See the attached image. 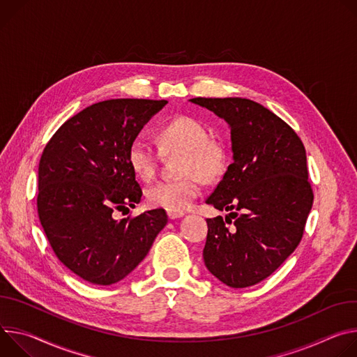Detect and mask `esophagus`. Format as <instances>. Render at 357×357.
Masks as SVG:
<instances>
[{"label":"esophagus","instance_id":"obj_1","mask_svg":"<svg viewBox=\"0 0 357 357\" xmlns=\"http://www.w3.org/2000/svg\"><path fill=\"white\" fill-rule=\"evenodd\" d=\"M167 215L170 220H177V218L184 217V213L183 211H167Z\"/></svg>","mask_w":357,"mask_h":357}]
</instances>
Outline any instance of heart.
<instances>
[{
  "label": "heart",
  "instance_id": "1",
  "mask_svg": "<svg viewBox=\"0 0 357 357\" xmlns=\"http://www.w3.org/2000/svg\"><path fill=\"white\" fill-rule=\"evenodd\" d=\"M158 144L163 151H184L180 173L174 180H160L151 184L147 200L153 207L167 211H184L191 207L202 191L200 177L214 180L224 169L225 154L222 147L210 139L207 128L188 116H178L158 130ZM157 151L144 139L136 137L128 151V160L135 174L147 181L157 167Z\"/></svg>",
  "mask_w": 357,
  "mask_h": 357
}]
</instances>
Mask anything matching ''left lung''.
<instances>
[{"label":"left lung","mask_w":357,"mask_h":357,"mask_svg":"<svg viewBox=\"0 0 357 357\" xmlns=\"http://www.w3.org/2000/svg\"><path fill=\"white\" fill-rule=\"evenodd\" d=\"M231 130L232 163L206 200L220 211L208 218L203 258L231 288L252 287L278 269L302 240L313 204L306 151L281 117L243 98H194ZM235 218L229 230L226 224Z\"/></svg>","instance_id":"left-lung-1"}]
</instances>
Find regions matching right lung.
<instances>
[{"instance_id": "right-lung-1", "label": "right lung", "mask_w": 357, "mask_h": 357, "mask_svg": "<svg viewBox=\"0 0 357 357\" xmlns=\"http://www.w3.org/2000/svg\"><path fill=\"white\" fill-rule=\"evenodd\" d=\"M167 100L110 99L95 103L56 130L38 167V215L58 259L95 285L122 281L144 259L167 224L162 208L135 218L142 188L128 151Z\"/></svg>"}]
</instances>
